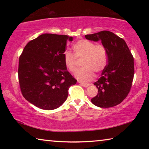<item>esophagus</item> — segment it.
Masks as SVG:
<instances>
[{"mask_svg":"<svg viewBox=\"0 0 149 149\" xmlns=\"http://www.w3.org/2000/svg\"><path fill=\"white\" fill-rule=\"evenodd\" d=\"M81 85L82 86L84 87H87L89 85V84H83V83H81Z\"/></svg>","mask_w":149,"mask_h":149,"instance_id":"1","label":"esophagus"}]
</instances>
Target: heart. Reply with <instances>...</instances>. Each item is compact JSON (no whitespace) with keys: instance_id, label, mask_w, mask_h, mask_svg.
<instances>
[{"instance_id":"obj_1","label":"heart","mask_w":149,"mask_h":149,"mask_svg":"<svg viewBox=\"0 0 149 149\" xmlns=\"http://www.w3.org/2000/svg\"><path fill=\"white\" fill-rule=\"evenodd\" d=\"M73 49L75 55L68 50L64 52V62L70 72H74L77 69V58H84L82 60L84 67L77 70L75 74V77L79 81H91L95 77L94 72L99 73L107 66V50L102 44H95L89 40L81 39L74 45Z\"/></svg>"}]
</instances>
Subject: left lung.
Listing matches in <instances>:
<instances>
[{
  "label": "left lung",
  "instance_id": "8db88e82",
  "mask_svg": "<svg viewBox=\"0 0 149 149\" xmlns=\"http://www.w3.org/2000/svg\"><path fill=\"white\" fill-rule=\"evenodd\" d=\"M85 38L101 41L108 54L107 66L101 77L94 83L99 93L91 100L100 108L120 104L130 93L134 76V62L129 48L124 40L108 31L86 35Z\"/></svg>",
  "mask_w": 149,
  "mask_h": 149
}]
</instances>
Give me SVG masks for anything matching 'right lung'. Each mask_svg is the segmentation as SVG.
Returning <instances> with one entry per match:
<instances>
[{
  "mask_svg": "<svg viewBox=\"0 0 149 149\" xmlns=\"http://www.w3.org/2000/svg\"><path fill=\"white\" fill-rule=\"evenodd\" d=\"M72 37L45 33L31 40L19 58L18 79L22 95L41 109L60 107L77 80L68 71L63 54Z\"/></svg>",
  "mask_w": 149,
  "mask_h": 149,
  "instance_id": "obj_1",
  "label": "right lung"
}]
</instances>
